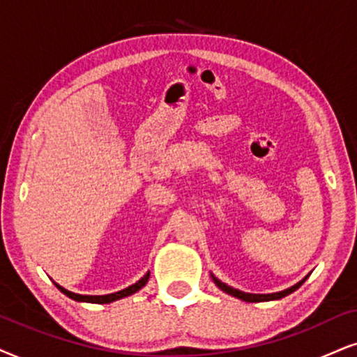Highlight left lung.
Instances as JSON below:
<instances>
[{
  "label": "left lung",
  "instance_id": "left-lung-1",
  "mask_svg": "<svg viewBox=\"0 0 357 357\" xmlns=\"http://www.w3.org/2000/svg\"><path fill=\"white\" fill-rule=\"evenodd\" d=\"M211 277H212V280H214L215 285H218V287L220 288V290L225 291V293H229V295L236 296V298H238V300L249 301V303H259V301H272V300H280V298H283V296L290 295V293L295 291L296 288H300V287H301V283H303L305 280H306V277H305L303 280H301V282L296 283V285H293V287H290V288H287V290H283V291L267 293V295H255V293H245V291L237 290V288H232V287L225 285V283L220 282L219 278H215L214 275H211Z\"/></svg>",
  "mask_w": 357,
  "mask_h": 357
}]
</instances>
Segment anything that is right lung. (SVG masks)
<instances>
[{
    "mask_svg": "<svg viewBox=\"0 0 357 357\" xmlns=\"http://www.w3.org/2000/svg\"><path fill=\"white\" fill-rule=\"evenodd\" d=\"M148 278H150V272H148L143 278H139L138 282L135 283V285H130L128 288H123V290H120V291L110 293V295H79V293H72L69 290H66L64 287L57 285L56 282H54V285H56L62 293H64V295H67L69 298L75 300V301H85V303L103 305V303H112V301H116L120 298H125V296H130V295H133V293H137L138 290H142V288L148 283Z\"/></svg>",
    "mask_w": 357,
    "mask_h": 357,
    "instance_id": "1",
    "label": "right lung"
}]
</instances>
